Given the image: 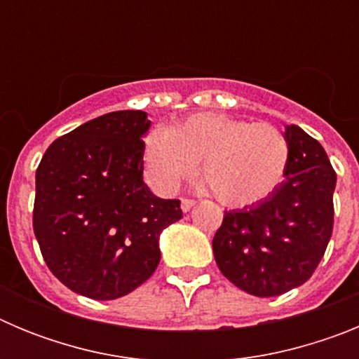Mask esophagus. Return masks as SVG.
<instances>
[{
  "label": "esophagus",
  "instance_id": "1",
  "mask_svg": "<svg viewBox=\"0 0 359 359\" xmlns=\"http://www.w3.org/2000/svg\"><path fill=\"white\" fill-rule=\"evenodd\" d=\"M194 205H196L194 199H187V198L182 199V210H183V212H189L190 208L194 207Z\"/></svg>",
  "mask_w": 359,
  "mask_h": 359
}]
</instances>
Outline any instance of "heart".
I'll return each instance as SVG.
<instances>
[{"instance_id": "heart-1", "label": "heart", "mask_w": 359, "mask_h": 359, "mask_svg": "<svg viewBox=\"0 0 359 359\" xmlns=\"http://www.w3.org/2000/svg\"><path fill=\"white\" fill-rule=\"evenodd\" d=\"M145 172L161 194L199 174L224 207L243 208L268 198L290 165V142L271 123L219 113H199L169 129H156L145 144Z\"/></svg>"}]
</instances>
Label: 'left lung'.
Returning a JSON list of instances; mask_svg holds the SVG:
<instances>
[{
  "instance_id": "left-lung-1",
  "label": "left lung",
  "mask_w": 359,
  "mask_h": 359,
  "mask_svg": "<svg viewBox=\"0 0 359 359\" xmlns=\"http://www.w3.org/2000/svg\"><path fill=\"white\" fill-rule=\"evenodd\" d=\"M286 180L266 199L224 212L212 248L221 273L255 297L302 286L332 233L336 172L327 152L298 126H286Z\"/></svg>"
}]
</instances>
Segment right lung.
I'll return each instance as SVG.
<instances>
[{"label": "right lung", "instance_id": "add662e5", "mask_svg": "<svg viewBox=\"0 0 359 359\" xmlns=\"http://www.w3.org/2000/svg\"><path fill=\"white\" fill-rule=\"evenodd\" d=\"M144 111H113L57 138L36 172L34 233L53 275L79 294L115 300L160 264V233L177 199L144 183Z\"/></svg>", "mask_w": 359, "mask_h": 359}]
</instances>
